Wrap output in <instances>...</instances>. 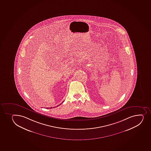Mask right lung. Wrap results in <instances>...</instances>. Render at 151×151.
I'll list each match as a JSON object with an SVG mask.
<instances>
[{"instance_id":"obj_1","label":"right lung","mask_w":151,"mask_h":151,"mask_svg":"<svg viewBox=\"0 0 151 151\" xmlns=\"http://www.w3.org/2000/svg\"><path fill=\"white\" fill-rule=\"evenodd\" d=\"M63 103V102H62V103H61V104H62V103ZM61 104H59V105H58V106H60V105ZM52 107H50V109H52ZM53 108H55V107H53ZM47 109H49V108H48V107H47Z\"/></svg>"}]
</instances>
